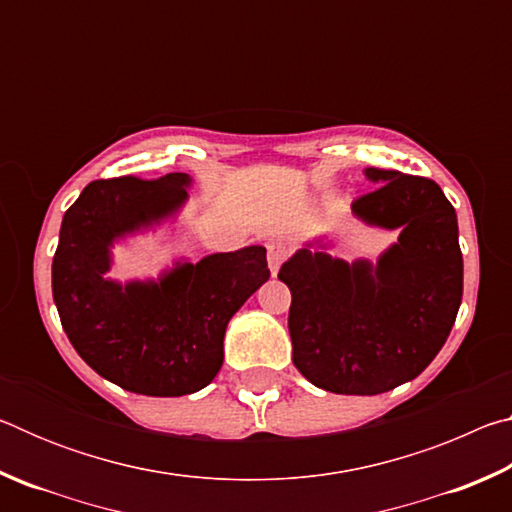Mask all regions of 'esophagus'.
Listing matches in <instances>:
<instances>
[{"label": "esophagus", "instance_id": "esophagus-1", "mask_svg": "<svg viewBox=\"0 0 512 512\" xmlns=\"http://www.w3.org/2000/svg\"><path fill=\"white\" fill-rule=\"evenodd\" d=\"M289 255L291 248L287 244H282V241H271V244H268V266H271L273 275L280 271V266L287 262Z\"/></svg>", "mask_w": 512, "mask_h": 512}]
</instances>
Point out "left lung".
Instances as JSON below:
<instances>
[{
  "label": "left lung",
  "mask_w": 512,
  "mask_h": 512,
  "mask_svg": "<svg viewBox=\"0 0 512 512\" xmlns=\"http://www.w3.org/2000/svg\"><path fill=\"white\" fill-rule=\"evenodd\" d=\"M381 183L352 203L379 228H402L370 262L302 248L277 277L291 291L293 363L339 395H377L411 381L443 348L461 307L463 255L452 203L431 178L370 167Z\"/></svg>",
  "instance_id": "obj_1"
}]
</instances>
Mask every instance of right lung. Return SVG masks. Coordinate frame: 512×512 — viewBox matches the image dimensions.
Returning a JSON list of instances; mask_svg holds the SVG:
<instances>
[{"label":"right lung","mask_w":512,"mask_h":512,"mask_svg":"<svg viewBox=\"0 0 512 512\" xmlns=\"http://www.w3.org/2000/svg\"><path fill=\"white\" fill-rule=\"evenodd\" d=\"M187 173L94 180L69 207L51 289L69 343L103 379L131 393L180 397L223 366L230 318L271 277L264 246L176 264L158 282L106 280L112 241L176 214Z\"/></svg>","instance_id":"add662e5"}]
</instances>
